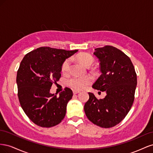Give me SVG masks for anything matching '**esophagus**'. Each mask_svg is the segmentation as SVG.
Listing matches in <instances>:
<instances>
[{"label":"esophagus","mask_w":153,"mask_h":153,"mask_svg":"<svg viewBox=\"0 0 153 153\" xmlns=\"http://www.w3.org/2000/svg\"><path fill=\"white\" fill-rule=\"evenodd\" d=\"M73 94H78L80 92V91H73Z\"/></svg>","instance_id":"34e87169"}]
</instances>
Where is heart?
Returning <instances> with one entry per match:
<instances>
[{
    "mask_svg": "<svg viewBox=\"0 0 153 153\" xmlns=\"http://www.w3.org/2000/svg\"><path fill=\"white\" fill-rule=\"evenodd\" d=\"M77 60L83 65L86 67H89L94 62V59L91 55L87 53H81L77 55ZM70 66V59H68L64 61L62 65V71L64 73L68 72ZM92 78L90 75L83 76H73L68 80V85L74 90L80 91L85 89L87 86L91 84Z\"/></svg>",
    "mask_w": 153,
    "mask_h": 153,
    "instance_id": "b5f03b06",
    "label": "heart"
}]
</instances>
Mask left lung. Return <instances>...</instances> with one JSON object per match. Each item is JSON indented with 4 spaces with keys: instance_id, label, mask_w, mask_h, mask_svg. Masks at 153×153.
<instances>
[{
    "instance_id": "8db88e82",
    "label": "left lung",
    "mask_w": 153,
    "mask_h": 153,
    "mask_svg": "<svg viewBox=\"0 0 153 153\" xmlns=\"http://www.w3.org/2000/svg\"><path fill=\"white\" fill-rule=\"evenodd\" d=\"M94 50L101 75L92 88L106 92V95L98 100L89 92L84 111L92 123L101 128H112L122 121L131 109L137 84V74L130 59L120 50L105 46Z\"/></svg>"
}]
</instances>
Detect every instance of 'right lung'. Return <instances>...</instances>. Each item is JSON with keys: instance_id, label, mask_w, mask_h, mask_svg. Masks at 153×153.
Instances as JSON below:
<instances>
[{"instance_id": "add662e5", "label": "right lung", "mask_w": 153, "mask_h": 153, "mask_svg": "<svg viewBox=\"0 0 153 153\" xmlns=\"http://www.w3.org/2000/svg\"><path fill=\"white\" fill-rule=\"evenodd\" d=\"M77 52L40 47L22 59L16 76L18 99L25 114L38 126L52 127L65 117L73 91L66 87L57 96L50 90L59 80L63 62Z\"/></svg>"}]
</instances>
